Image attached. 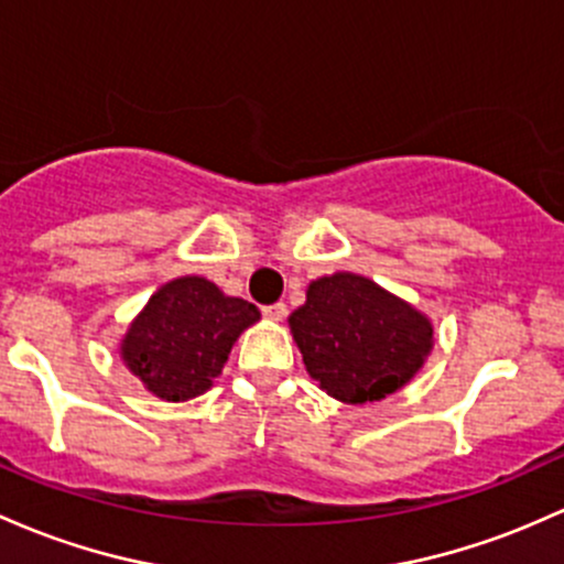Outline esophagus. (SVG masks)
Listing matches in <instances>:
<instances>
[{
	"mask_svg": "<svg viewBox=\"0 0 564 564\" xmlns=\"http://www.w3.org/2000/svg\"><path fill=\"white\" fill-rule=\"evenodd\" d=\"M262 315L268 321H283L286 318V305H283V302H275V305L262 307Z\"/></svg>",
	"mask_w": 564,
	"mask_h": 564,
	"instance_id": "esophagus-1",
	"label": "esophagus"
}]
</instances>
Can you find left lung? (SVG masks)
I'll return each instance as SVG.
<instances>
[{
  "instance_id": "obj_1",
  "label": "left lung",
  "mask_w": 564,
  "mask_h": 564,
  "mask_svg": "<svg viewBox=\"0 0 564 564\" xmlns=\"http://www.w3.org/2000/svg\"><path fill=\"white\" fill-rule=\"evenodd\" d=\"M289 329L307 375L343 404H372L401 391L433 350L429 315L345 270L311 281Z\"/></svg>"
}]
</instances>
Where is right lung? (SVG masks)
<instances>
[{
	"label": "right lung",
	"mask_w": 564,
	"mask_h": 564,
	"mask_svg": "<svg viewBox=\"0 0 564 564\" xmlns=\"http://www.w3.org/2000/svg\"><path fill=\"white\" fill-rule=\"evenodd\" d=\"M259 321L257 305L227 296L203 275L163 283L120 339V358L163 401L206 393L235 339Z\"/></svg>",
	"instance_id": "1"
}]
</instances>
